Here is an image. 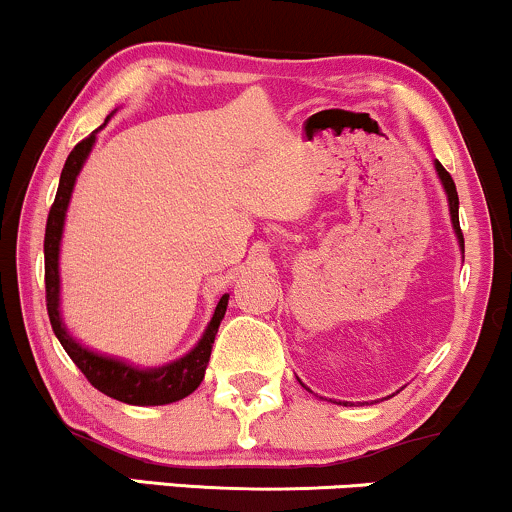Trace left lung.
<instances>
[{
    "label": "left lung",
    "mask_w": 512,
    "mask_h": 512,
    "mask_svg": "<svg viewBox=\"0 0 512 512\" xmlns=\"http://www.w3.org/2000/svg\"><path fill=\"white\" fill-rule=\"evenodd\" d=\"M435 166V174H438V179L442 183V188H445V195H447V205H450V222H452V229H455V237H457V244H459V251L464 254V237H462V229H459V198H457V188H455V181H452V176L447 174L445 166H442L438 159L433 162Z\"/></svg>",
    "instance_id": "8db88e82"
}]
</instances>
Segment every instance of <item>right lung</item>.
Segmentation results:
<instances>
[{
	"mask_svg": "<svg viewBox=\"0 0 512 512\" xmlns=\"http://www.w3.org/2000/svg\"><path fill=\"white\" fill-rule=\"evenodd\" d=\"M113 116V113H111ZM106 118V123L111 120ZM106 123L101 128H106ZM99 128V130H101ZM91 132L86 140L79 142L67 157L65 169L60 174V186H57L55 203L50 208L48 225H45V302H48V317L53 324V331L67 355L74 360V365L84 372V377L94 384L99 392L111 399L123 401L132 406H164L174 404L183 396L193 394L200 387L205 377V367L210 363L212 343H215L220 321L225 319L229 295H222L217 302L215 312H212L208 329L203 331L200 341L188 350L181 358L171 360V363L159 367H140L132 365L123 358H113V355L99 353V350L86 348L77 338L67 331L65 321L60 312V244L62 232H65V217L70 208L74 183L77 176L82 174L86 159H89L91 149L96 145V132Z\"/></svg>",
	"mask_w": 512,
	"mask_h": 512,
	"instance_id": "obj_1",
	"label": "right lung"
}]
</instances>
